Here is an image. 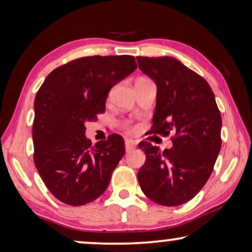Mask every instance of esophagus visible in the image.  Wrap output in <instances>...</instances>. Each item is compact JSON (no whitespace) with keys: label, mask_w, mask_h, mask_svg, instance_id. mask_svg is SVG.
Here are the masks:
<instances>
[{"label":"esophagus","mask_w":252,"mask_h":252,"mask_svg":"<svg viewBox=\"0 0 252 252\" xmlns=\"http://www.w3.org/2000/svg\"><path fill=\"white\" fill-rule=\"evenodd\" d=\"M135 147H136L135 141H133V140H130V139H127L125 141V148H126L127 153H129V151H133L134 149H135Z\"/></svg>","instance_id":"1"}]
</instances>
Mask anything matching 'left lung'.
<instances>
[{"label":"left lung","mask_w":252,"mask_h":252,"mask_svg":"<svg viewBox=\"0 0 252 252\" xmlns=\"http://www.w3.org/2000/svg\"><path fill=\"white\" fill-rule=\"evenodd\" d=\"M140 70L157 87L153 132L174 134L160 151L139 143L146 154L137 179L144 195L164 206L190 201L204 187L221 148V116L205 79L174 57H136Z\"/></svg>","instance_id":"left-lung-1"}]
</instances>
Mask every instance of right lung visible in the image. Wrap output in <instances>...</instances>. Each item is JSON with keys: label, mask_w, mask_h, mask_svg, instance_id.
<instances>
[{"label": "right lung", "mask_w": 252, "mask_h": 252, "mask_svg": "<svg viewBox=\"0 0 252 252\" xmlns=\"http://www.w3.org/2000/svg\"><path fill=\"white\" fill-rule=\"evenodd\" d=\"M137 67L133 56L82 57L48 74L34 101V164L55 197L80 206L98 198L125 155L118 134L92 144L87 122L105 111L113 86Z\"/></svg>", "instance_id": "add662e5"}]
</instances>
